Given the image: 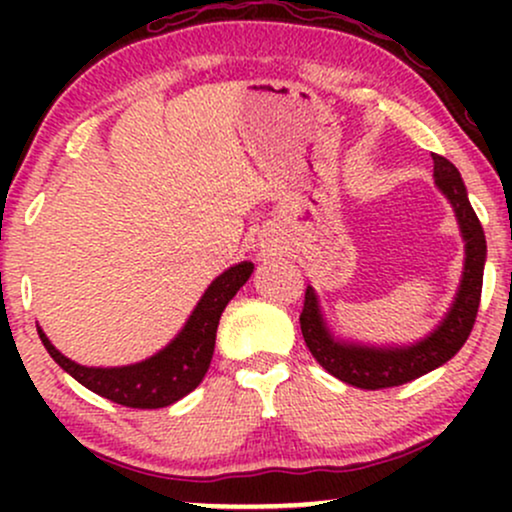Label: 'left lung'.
<instances>
[{"instance_id": "left-lung-1", "label": "left lung", "mask_w": 512, "mask_h": 512, "mask_svg": "<svg viewBox=\"0 0 512 512\" xmlns=\"http://www.w3.org/2000/svg\"><path fill=\"white\" fill-rule=\"evenodd\" d=\"M431 158L436 185L450 199L457 221H460L464 243H467L460 291H457L450 313L440 322L438 330L431 337H426L424 342L407 346V349H373V346L342 344L332 339L325 322H322L313 286H308L301 313L305 346L327 373H332L334 378H339L346 385L361 387V390H385V387L411 383V380L448 363L467 342L469 332L477 322L486 260L484 228H481L477 214L469 204L460 170L452 166L445 156L431 154Z\"/></svg>"}]
</instances>
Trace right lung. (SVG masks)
Listing matches in <instances>:
<instances>
[{
	"label": "right lung",
	"instance_id": "add662e5",
	"mask_svg": "<svg viewBox=\"0 0 512 512\" xmlns=\"http://www.w3.org/2000/svg\"><path fill=\"white\" fill-rule=\"evenodd\" d=\"M252 262H240L211 281L187 320L185 330L156 356L122 368H86L62 356L43 330H38L48 354L91 392L129 409H161L190 395L202 383L214 356L216 327L228 301L250 279Z\"/></svg>",
	"mask_w": 512,
	"mask_h": 512
}]
</instances>
